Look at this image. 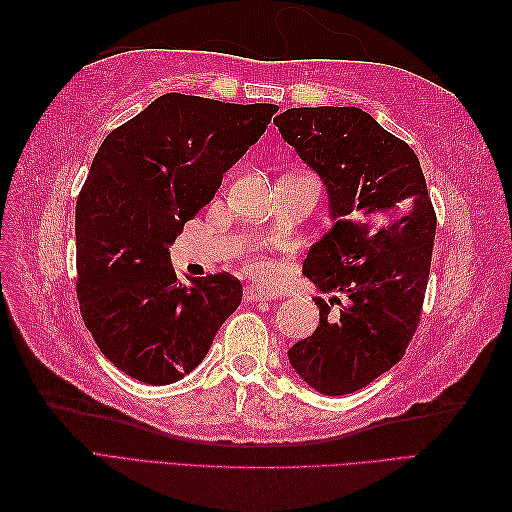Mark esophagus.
Wrapping results in <instances>:
<instances>
[{
	"mask_svg": "<svg viewBox=\"0 0 512 512\" xmlns=\"http://www.w3.org/2000/svg\"><path fill=\"white\" fill-rule=\"evenodd\" d=\"M275 297H277L275 292L265 290V288H260V286H245V290H243V299L245 301H271Z\"/></svg>",
	"mask_w": 512,
	"mask_h": 512,
	"instance_id": "esophagus-1",
	"label": "esophagus"
}]
</instances>
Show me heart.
Returning <instances> with one entry per match:
<instances>
[{
    "label": "heart",
    "mask_w": 512,
    "mask_h": 512,
    "mask_svg": "<svg viewBox=\"0 0 512 512\" xmlns=\"http://www.w3.org/2000/svg\"><path fill=\"white\" fill-rule=\"evenodd\" d=\"M247 269H250V271H252L254 275H258V277H273V275L277 273V267H275V265H271L269 260L258 258V256L247 260Z\"/></svg>",
    "instance_id": "1"
}]
</instances>
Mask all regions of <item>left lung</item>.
Returning a JSON list of instances; mask_svg holds the SVG:
<instances>
[{
	"label": "left lung",
	"instance_id": "1",
	"mask_svg": "<svg viewBox=\"0 0 512 512\" xmlns=\"http://www.w3.org/2000/svg\"><path fill=\"white\" fill-rule=\"evenodd\" d=\"M273 123L327 185L335 222L303 265L335 297L314 299L318 329L288 359L318 393L348 395L406 354L421 322L436 211L410 145L361 108H288Z\"/></svg>",
	"mask_w": 512,
	"mask_h": 512
}]
</instances>
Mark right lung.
<instances>
[{"instance_id": "1", "label": "right lung", "mask_w": 512, "mask_h": 512, "mask_svg": "<svg viewBox=\"0 0 512 512\" xmlns=\"http://www.w3.org/2000/svg\"><path fill=\"white\" fill-rule=\"evenodd\" d=\"M275 113V104L164 94L104 138L76 200V297L100 352L123 374L181 380L241 305L230 273L181 284L168 245Z\"/></svg>"}]
</instances>
